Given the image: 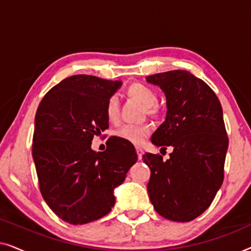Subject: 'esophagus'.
Here are the masks:
<instances>
[{
	"label": "esophagus",
	"mask_w": 251,
	"mask_h": 251,
	"mask_svg": "<svg viewBox=\"0 0 251 251\" xmlns=\"http://www.w3.org/2000/svg\"><path fill=\"white\" fill-rule=\"evenodd\" d=\"M136 152H137V155H138V159H139V160H142L143 154H144L143 150L140 149V147H136Z\"/></svg>",
	"instance_id": "esophagus-1"
}]
</instances>
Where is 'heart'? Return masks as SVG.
Wrapping results in <instances>:
<instances>
[{
  "label": "heart",
  "instance_id": "obj_1",
  "mask_svg": "<svg viewBox=\"0 0 251 251\" xmlns=\"http://www.w3.org/2000/svg\"><path fill=\"white\" fill-rule=\"evenodd\" d=\"M128 94L132 98L142 102L147 108V112L150 114H153L155 112L153 106L156 104L157 96L153 89H151L145 84L135 83L130 85L128 89ZM106 116H107V119L111 122L119 121L120 100L116 95H112L107 99V102H106ZM151 130H152V128L147 123H142V125H125L116 130L115 136L126 140V142L133 144V145H142L145 142L146 137L151 133Z\"/></svg>",
  "mask_w": 251,
  "mask_h": 251
}]
</instances>
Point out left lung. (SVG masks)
Returning <instances> with one entry per match:
<instances>
[{
	"label": "left lung",
	"instance_id": "obj_1",
	"mask_svg": "<svg viewBox=\"0 0 251 251\" xmlns=\"http://www.w3.org/2000/svg\"><path fill=\"white\" fill-rule=\"evenodd\" d=\"M167 99L164 122L152 143L166 150L169 159L145 153L151 169L147 191L154 209L174 222H190L207 210L224 179L228 147L223 109L209 85L187 71L150 75Z\"/></svg>",
	"mask_w": 251,
	"mask_h": 251
}]
</instances>
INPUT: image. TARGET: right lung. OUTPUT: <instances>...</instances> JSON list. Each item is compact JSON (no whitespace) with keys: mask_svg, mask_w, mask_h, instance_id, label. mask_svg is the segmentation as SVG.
<instances>
[{"mask_svg":"<svg viewBox=\"0 0 251 251\" xmlns=\"http://www.w3.org/2000/svg\"><path fill=\"white\" fill-rule=\"evenodd\" d=\"M122 81L73 75L51 89L35 115L33 160L42 197L63 221L82 225L107 215L114 190L136 163L131 143L107 140L105 152L91 149L94 136L108 128L107 99Z\"/></svg>","mask_w":251,"mask_h":251,"instance_id":"obj_1","label":"right lung"}]
</instances>
